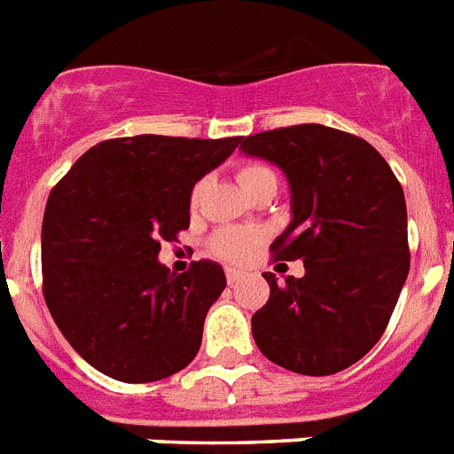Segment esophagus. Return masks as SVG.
<instances>
[{"mask_svg":"<svg viewBox=\"0 0 454 454\" xmlns=\"http://www.w3.org/2000/svg\"><path fill=\"white\" fill-rule=\"evenodd\" d=\"M240 276H242V273L238 271V269H226V281L231 283V286L240 281Z\"/></svg>","mask_w":454,"mask_h":454,"instance_id":"obj_1","label":"esophagus"}]
</instances>
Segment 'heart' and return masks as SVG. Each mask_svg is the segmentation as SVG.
Here are the masks:
<instances>
[{
    "label": "heart",
    "instance_id": "b5f03b06",
    "mask_svg": "<svg viewBox=\"0 0 454 454\" xmlns=\"http://www.w3.org/2000/svg\"><path fill=\"white\" fill-rule=\"evenodd\" d=\"M238 181L247 192H252L254 188H259L262 183L276 181V173H273L271 166L262 164V161H245V164L238 166ZM204 183L197 181L190 190V207H197L200 200H202ZM264 240V231L259 228H238L228 226L221 228L212 235L209 240V250H212L214 257L226 259V262H238V259L247 257L259 242Z\"/></svg>",
    "mask_w": 454,
    "mask_h": 454
}]
</instances>
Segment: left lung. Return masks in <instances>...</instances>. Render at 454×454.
I'll list each match as a JSON object with an SVG mask.
<instances>
[{
    "label": "left lung",
    "instance_id": "8db88e82",
    "mask_svg": "<svg viewBox=\"0 0 454 454\" xmlns=\"http://www.w3.org/2000/svg\"><path fill=\"white\" fill-rule=\"evenodd\" d=\"M240 150L281 166L293 221L271 245L276 259H302L304 276L252 317L266 359L304 376H331L379 342L410 273L407 204L395 173L357 135L319 126L247 135Z\"/></svg>",
    "mask_w": 454,
    "mask_h": 454
}]
</instances>
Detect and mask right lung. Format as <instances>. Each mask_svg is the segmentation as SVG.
<instances>
[{"mask_svg":"<svg viewBox=\"0 0 454 454\" xmlns=\"http://www.w3.org/2000/svg\"><path fill=\"white\" fill-rule=\"evenodd\" d=\"M242 137H114L51 188L43 219V293L64 338L97 372L150 383L181 372L226 288L216 262L159 264L190 226V190Z\"/></svg>","mask_w":454,"mask_h":454,"instance_id":"right-lung-1","label":"right lung"}]
</instances>
